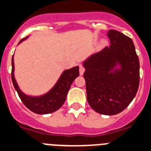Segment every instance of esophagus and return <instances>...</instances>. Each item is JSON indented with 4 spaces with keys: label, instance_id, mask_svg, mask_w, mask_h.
I'll return each instance as SVG.
<instances>
[{
    "label": "esophagus",
    "instance_id": "34e87169",
    "mask_svg": "<svg viewBox=\"0 0 151 151\" xmlns=\"http://www.w3.org/2000/svg\"><path fill=\"white\" fill-rule=\"evenodd\" d=\"M79 68H80V69H79L80 74H81V75H83V72H84V68H83V66L82 65V64H80Z\"/></svg>",
    "mask_w": 151,
    "mask_h": 151
}]
</instances>
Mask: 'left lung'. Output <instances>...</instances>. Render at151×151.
Instances as JSON below:
<instances>
[{"instance_id": "obj_1", "label": "left lung", "mask_w": 151, "mask_h": 151, "mask_svg": "<svg viewBox=\"0 0 151 151\" xmlns=\"http://www.w3.org/2000/svg\"><path fill=\"white\" fill-rule=\"evenodd\" d=\"M110 46L83 63L87 100L93 110L104 115L121 113L133 101L140 83V63L133 40L116 30H110ZM116 63L121 70L113 69Z\"/></svg>"}]
</instances>
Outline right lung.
<instances>
[{
  "mask_svg": "<svg viewBox=\"0 0 151 151\" xmlns=\"http://www.w3.org/2000/svg\"><path fill=\"white\" fill-rule=\"evenodd\" d=\"M23 38L20 40L21 43ZM12 70H11V79L13 82L14 87L18 93L19 97L21 98L23 104L29 110L38 114H47L58 111L65 102L66 97L68 94L71 83L77 77L79 76V67H74L69 70H64V73L60 76V79L53 88L47 93L44 96L38 97H28L23 93L19 89L17 82L14 76V59L12 57Z\"/></svg>",
  "mask_w": 151,
  "mask_h": 151,
  "instance_id": "add662e5",
  "label": "right lung"
}]
</instances>
